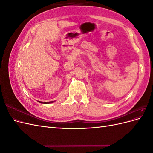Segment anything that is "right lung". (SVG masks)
Here are the masks:
<instances>
[{"label": "right lung", "mask_w": 153, "mask_h": 153, "mask_svg": "<svg viewBox=\"0 0 153 153\" xmlns=\"http://www.w3.org/2000/svg\"><path fill=\"white\" fill-rule=\"evenodd\" d=\"M39 103H43V104H49V103H52L53 102V101H48V102H44V101H38Z\"/></svg>", "instance_id": "right-lung-1"}]
</instances>
